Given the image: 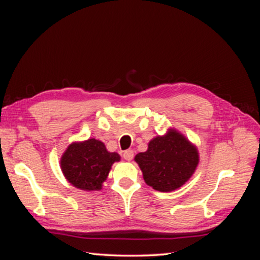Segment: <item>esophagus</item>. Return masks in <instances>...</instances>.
Here are the masks:
<instances>
[{"label":"esophagus","instance_id":"obj_1","mask_svg":"<svg viewBox=\"0 0 260 260\" xmlns=\"http://www.w3.org/2000/svg\"><path fill=\"white\" fill-rule=\"evenodd\" d=\"M123 157L126 161H132V158L134 157V151L133 150H126L123 153Z\"/></svg>","mask_w":260,"mask_h":260}]
</instances>
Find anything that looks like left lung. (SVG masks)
<instances>
[{"instance_id": "1", "label": "left lung", "mask_w": 260, "mask_h": 260, "mask_svg": "<svg viewBox=\"0 0 260 260\" xmlns=\"http://www.w3.org/2000/svg\"><path fill=\"white\" fill-rule=\"evenodd\" d=\"M135 162L147 185L161 192L179 189L190 180L199 164L198 147L175 128L148 143L146 152L136 154Z\"/></svg>"}]
</instances>
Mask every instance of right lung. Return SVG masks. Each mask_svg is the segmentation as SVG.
<instances>
[{"label":"right lung","mask_w":260,"mask_h":260,"mask_svg":"<svg viewBox=\"0 0 260 260\" xmlns=\"http://www.w3.org/2000/svg\"><path fill=\"white\" fill-rule=\"evenodd\" d=\"M120 161L116 152H108L104 143L96 139L73 142L60 158L64 178L82 191H99L107 180L115 162Z\"/></svg>","instance_id":"right-lung-1"}]
</instances>
